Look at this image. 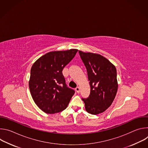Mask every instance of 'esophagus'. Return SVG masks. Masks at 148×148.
Returning <instances> with one entry per match:
<instances>
[{"label": "esophagus", "instance_id": "34e87169", "mask_svg": "<svg viewBox=\"0 0 148 148\" xmlns=\"http://www.w3.org/2000/svg\"><path fill=\"white\" fill-rule=\"evenodd\" d=\"M75 91H76V92H77V93H79V92H80V88H79V87H77L75 88Z\"/></svg>", "mask_w": 148, "mask_h": 148}]
</instances>
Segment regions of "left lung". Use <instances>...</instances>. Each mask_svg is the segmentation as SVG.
<instances>
[{"instance_id": "left-lung-1", "label": "left lung", "mask_w": 148, "mask_h": 148, "mask_svg": "<svg viewBox=\"0 0 148 148\" xmlns=\"http://www.w3.org/2000/svg\"><path fill=\"white\" fill-rule=\"evenodd\" d=\"M85 65L91 87L87 98H82L86 110L97 115L104 112L112 104L117 92L118 81L115 66L102 56L78 51Z\"/></svg>"}]
</instances>
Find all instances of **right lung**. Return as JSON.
Wrapping results in <instances>:
<instances>
[{
	"label": "right lung",
	"mask_w": 148,
	"mask_h": 148,
	"mask_svg": "<svg viewBox=\"0 0 148 148\" xmlns=\"http://www.w3.org/2000/svg\"><path fill=\"white\" fill-rule=\"evenodd\" d=\"M77 51V49L50 51L33 64L29 89L35 103L43 112L53 114L67 107L75 91L67 86L62 71Z\"/></svg>",
	"instance_id": "add662e5"
}]
</instances>
